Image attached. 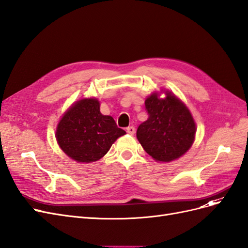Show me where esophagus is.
<instances>
[{
	"mask_svg": "<svg viewBox=\"0 0 248 248\" xmlns=\"http://www.w3.org/2000/svg\"><path fill=\"white\" fill-rule=\"evenodd\" d=\"M126 131H127V133H129V134H131V136H133L134 132H136V128H134L133 126H129L126 128Z\"/></svg>",
	"mask_w": 248,
	"mask_h": 248,
	"instance_id": "obj_1",
	"label": "esophagus"
}]
</instances>
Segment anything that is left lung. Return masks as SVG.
<instances>
[{
    "mask_svg": "<svg viewBox=\"0 0 248 248\" xmlns=\"http://www.w3.org/2000/svg\"><path fill=\"white\" fill-rule=\"evenodd\" d=\"M164 94V98L153 93L146 99L149 117L139 126L137 138L156 161L170 162L188 151L197 129L185 104L170 91Z\"/></svg>",
    "mask_w": 248,
    "mask_h": 248,
    "instance_id": "obj_1",
    "label": "left lung"
}]
</instances>
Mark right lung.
Here are the masks:
<instances>
[{"label": "right lung", "instance_id": "add662e5", "mask_svg": "<svg viewBox=\"0 0 248 248\" xmlns=\"http://www.w3.org/2000/svg\"><path fill=\"white\" fill-rule=\"evenodd\" d=\"M126 132L110 116L100 112L96 98L73 103L56 130V139L64 153L78 162H93L108 153L111 145Z\"/></svg>", "mask_w": 248, "mask_h": 248}]
</instances>
